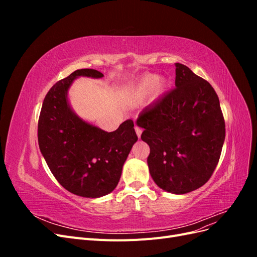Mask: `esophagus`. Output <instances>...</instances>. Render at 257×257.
<instances>
[{"label": "esophagus", "instance_id": "34e87169", "mask_svg": "<svg viewBox=\"0 0 257 257\" xmlns=\"http://www.w3.org/2000/svg\"><path fill=\"white\" fill-rule=\"evenodd\" d=\"M135 132H136V134H137L138 138H141L142 133H143V130H142L141 127H139V126H135Z\"/></svg>", "mask_w": 257, "mask_h": 257}]
</instances>
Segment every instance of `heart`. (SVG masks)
Returning a JSON list of instances; mask_svg holds the SVG:
<instances>
[{
    "label": "heart",
    "instance_id": "obj_1",
    "mask_svg": "<svg viewBox=\"0 0 257 257\" xmlns=\"http://www.w3.org/2000/svg\"><path fill=\"white\" fill-rule=\"evenodd\" d=\"M166 83L164 81H160V77L158 75L148 74L136 84L130 87L125 91V95L132 100H143L150 96L154 91L157 93L164 91Z\"/></svg>",
    "mask_w": 257,
    "mask_h": 257
}]
</instances>
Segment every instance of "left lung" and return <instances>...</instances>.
Masks as SVG:
<instances>
[{
  "label": "left lung",
  "instance_id": "8db88e82",
  "mask_svg": "<svg viewBox=\"0 0 257 257\" xmlns=\"http://www.w3.org/2000/svg\"><path fill=\"white\" fill-rule=\"evenodd\" d=\"M176 88L139 113L142 141L150 147L149 172L159 188L186 194L203 186L220 160L225 122L208 81L176 63Z\"/></svg>",
  "mask_w": 257,
  "mask_h": 257
}]
</instances>
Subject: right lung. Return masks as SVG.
Instances as JSON below:
<instances>
[{
  "mask_svg": "<svg viewBox=\"0 0 257 257\" xmlns=\"http://www.w3.org/2000/svg\"><path fill=\"white\" fill-rule=\"evenodd\" d=\"M78 77L99 79L104 75L96 69H77L53 85L42 106L38 146L52 175L64 189L81 197L98 198L115 189L124 162L138 137L132 120L108 133L76 114L67 94Z\"/></svg>",
  "mask_w": 257,
  "mask_h": 257,
  "instance_id": "1",
  "label": "right lung"
}]
</instances>
